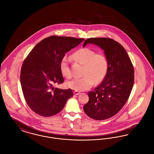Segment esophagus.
Here are the masks:
<instances>
[{"label":"esophagus","mask_w":154,"mask_h":154,"mask_svg":"<svg viewBox=\"0 0 154 154\" xmlns=\"http://www.w3.org/2000/svg\"><path fill=\"white\" fill-rule=\"evenodd\" d=\"M73 93L74 94V95H79L81 94L80 92H79V91H74Z\"/></svg>","instance_id":"34e87169"}]
</instances>
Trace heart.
I'll list each match as a JSON object with an SVG mask.
<instances>
[{
	"instance_id": "1",
	"label": "heart",
	"mask_w": 154,
	"mask_h": 154,
	"mask_svg": "<svg viewBox=\"0 0 154 154\" xmlns=\"http://www.w3.org/2000/svg\"><path fill=\"white\" fill-rule=\"evenodd\" d=\"M71 58L75 62L84 65L83 75L81 78L74 79L66 82V86L76 91H87L91 88L94 82H101L106 77L109 68L107 57L102 52L88 47L81 48L73 52ZM60 70L63 76L71 77L69 59L66 57L61 59L59 63Z\"/></svg>"
}]
</instances>
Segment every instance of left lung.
I'll list each match as a JSON object with an SVG mask.
<instances>
[{"label":"left lung","mask_w":154,"mask_h":154,"mask_svg":"<svg viewBox=\"0 0 154 154\" xmlns=\"http://www.w3.org/2000/svg\"><path fill=\"white\" fill-rule=\"evenodd\" d=\"M89 43L104 51L109 68L102 82L88 92L84 110L94 119L104 120L117 114L127 102L133 87L134 67L123 46L113 39L91 37L85 40L83 47Z\"/></svg>","instance_id":"1"}]
</instances>
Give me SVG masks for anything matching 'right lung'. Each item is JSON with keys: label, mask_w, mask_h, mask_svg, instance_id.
<instances>
[{"label": "right lung", "mask_w": 154, "mask_h": 154, "mask_svg": "<svg viewBox=\"0 0 154 154\" xmlns=\"http://www.w3.org/2000/svg\"><path fill=\"white\" fill-rule=\"evenodd\" d=\"M84 38L51 36L40 42L22 63L20 81L30 109L42 117H51L63 109L73 96L72 89L54 88L64 82L59 63L66 52Z\"/></svg>", "instance_id": "obj_1"}]
</instances>
